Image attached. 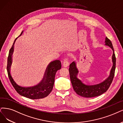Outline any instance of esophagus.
Returning <instances> with one entry per match:
<instances>
[{
  "label": "esophagus",
  "instance_id": "1",
  "mask_svg": "<svg viewBox=\"0 0 123 123\" xmlns=\"http://www.w3.org/2000/svg\"><path fill=\"white\" fill-rule=\"evenodd\" d=\"M63 66L65 67H66L69 65V62H68V59L67 58H65L64 59V60H63Z\"/></svg>",
  "mask_w": 123,
  "mask_h": 123
}]
</instances>
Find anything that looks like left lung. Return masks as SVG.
<instances>
[{
  "mask_svg": "<svg viewBox=\"0 0 123 123\" xmlns=\"http://www.w3.org/2000/svg\"><path fill=\"white\" fill-rule=\"evenodd\" d=\"M105 43V44L110 47L113 51L112 56L113 66L111 71L110 76L103 82L95 85H88L85 84L83 81H81L77 77L78 70L76 68L75 62L74 61L72 62L69 65V71L72 87L76 93L79 95L80 96L87 98L98 96L106 92L110 87L115 75L116 58L111 41L106 37Z\"/></svg>",
  "mask_w": 123,
  "mask_h": 123,
  "instance_id": "left-lung-1",
  "label": "left lung"
}]
</instances>
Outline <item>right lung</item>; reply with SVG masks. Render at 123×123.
<instances>
[{
	"instance_id": "add662e5",
	"label": "right lung",
	"mask_w": 123,
	"mask_h": 123,
	"mask_svg": "<svg viewBox=\"0 0 123 123\" xmlns=\"http://www.w3.org/2000/svg\"><path fill=\"white\" fill-rule=\"evenodd\" d=\"M23 32V31L22 32L20 35H21ZM17 38L15 40L9 51L7 58V71L12 85L16 91L21 96L29 99H38L48 96L53 90L56 72L61 68V61L57 60L49 63L45 70L43 79L38 85L32 87H23L19 85L13 80L10 72L12 63V55L14 50V43Z\"/></svg>"
}]
</instances>
